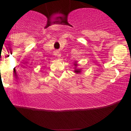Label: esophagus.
<instances>
[{
    "instance_id": "34e87169",
    "label": "esophagus",
    "mask_w": 131,
    "mask_h": 131,
    "mask_svg": "<svg viewBox=\"0 0 131 131\" xmlns=\"http://www.w3.org/2000/svg\"><path fill=\"white\" fill-rule=\"evenodd\" d=\"M53 54H54V56H57V57H59V52L58 51H55L54 52H53Z\"/></svg>"
}]
</instances>
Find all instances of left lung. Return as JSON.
Masks as SVG:
<instances>
[{"label": "left lung", "mask_w": 131, "mask_h": 131, "mask_svg": "<svg viewBox=\"0 0 131 131\" xmlns=\"http://www.w3.org/2000/svg\"><path fill=\"white\" fill-rule=\"evenodd\" d=\"M74 66H75V69H74V72L75 73H81V72L82 71V69H80V68H78V62L75 61L74 62Z\"/></svg>", "instance_id": "left-lung-1"}]
</instances>
